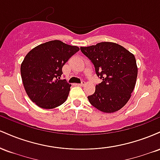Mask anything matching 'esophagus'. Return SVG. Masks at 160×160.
<instances>
[{"instance_id": "obj_1", "label": "esophagus", "mask_w": 160, "mask_h": 160, "mask_svg": "<svg viewBox=\"0 0 160 160\" xmlns=\"http://www.w3.org/2000/svg\"><path fill=\"white\" fill-rule=\"evenodd\" d=\"M79 86H84L86 85V82H85V81H82L81 82V83H80V84H78Z\"/></svg>"}]
</instances>
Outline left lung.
<instances>
[{"instance_id":"1","label":"left lung","mask_w":160,"mask_h":160,"mask_svg":"<svg viewBox=\"0 0 160 160\" xmlns=\"http://www.w3.org/2000/svg\"><path fill=\"white\" fill-rule=\"evenodd\" d=\"M81 52L95 66L102 82L95 86L94 94L88 96L89 102L104 113H113L126 105L135 89L138 67L135 56L121 45L101 42L81 47Z\"/></svg>"}]
</instances>
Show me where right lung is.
Listing matches in <instances>:
<instances>
[{
    "label": "right lung",
    "mask_w": 160,
    "mask_h": 160,
    "mask_svg": "<svg viewBox=\"0 0 160 160\" xmlns=\"http://www.w3.org/2000/svg\"><path fill=\"white\" fill-rule=\"evenodd\" d=\"M80 50L55 40L37 46L21 64V76L28 96L38 107L52 109L67 100L71 85L60 80L62 67Z\"/></svg>",
    "instance_id": "add662e5"
}]
</instances>
